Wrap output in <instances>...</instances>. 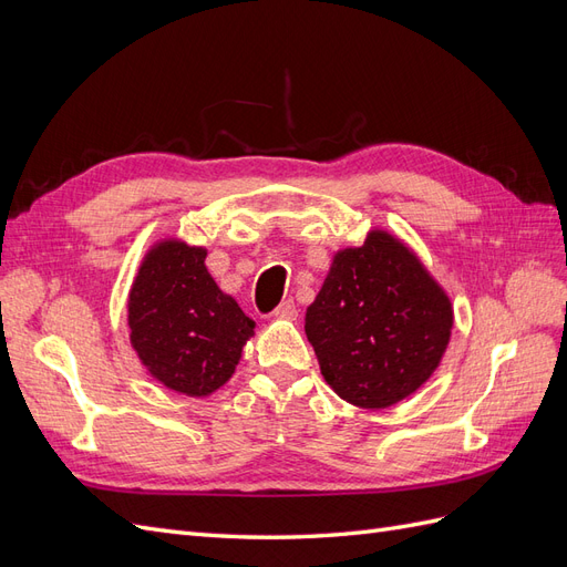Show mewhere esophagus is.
I'll return each instance as SVG.
<instances>
[{"label": "esophagus", "mask_w": 567, "mask_h": 567, "mask_svg": "<svg viewBox=\"0 0 567 567\" xmlns=\"http://www.w3.org/2000/svg\"><path fill=\"white\" fill-rule=\"evenodd\" d=\"M274 317L277 319H286V321H293L296 317H298V307H296V302L293 300H286V302H281L277 310H274Z\"/></svg>", "instance_id": "obj_1"}]
</instances>
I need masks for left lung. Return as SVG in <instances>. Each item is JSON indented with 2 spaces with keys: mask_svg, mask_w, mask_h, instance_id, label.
<instances>
[{
  "mask_svg": "<svg viewBox=\"0 0 567 567\" xmlns=\"http://www.w3.org/2000/svg\"><path fill=\"white\" fill-rule=\"evenodd\" d=\"M452 326L447 290L385 229L333 252L305 315L323 381L359 409H388L416 392L447 352Z\"/></svg>",
  "mask_w": 567,
  "mask_h": 567,
  "instance_id": "obj_1",
  "label": "left lung"
}]
</instances>
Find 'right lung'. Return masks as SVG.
<instances>
[{
	"mask_svg": "<svg viewBox=\"0 0 567 567\" xmlns=\"http://www.w3.org/2000/svg\"><path fill=\"white\" fill-rule=\"evenodd\" d=\"M205 255L177 236L158 238L127 296L130 346L151 379L186 398L225 385L255 336V321L215 284Z\"/></svg>",
	"mask_w": 567,
	"mask_h": 567,
	"instance_id": "obj_1",
	"label": "right lung"
}]
</instances>
